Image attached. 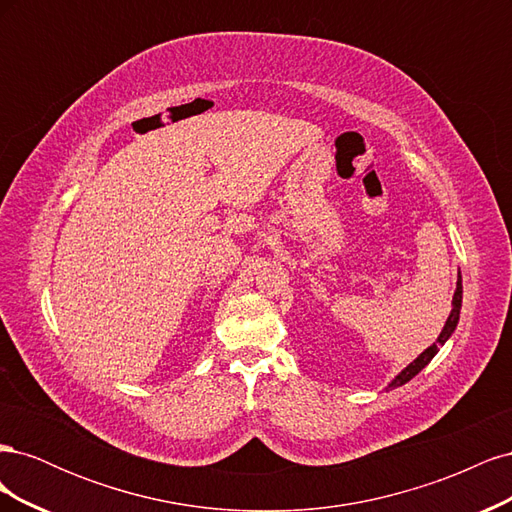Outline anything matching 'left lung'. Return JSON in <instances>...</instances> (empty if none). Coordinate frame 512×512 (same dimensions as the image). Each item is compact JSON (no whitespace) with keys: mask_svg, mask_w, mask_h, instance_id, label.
I'll return each mask as SVG.
<instances>
[{"mask_svg":"<svg viewBox=\"0 0 512 512\" xmlns=\"http://www.w3.org/2000/svg\"><path fill=\"white\" fill-rule=\"evenodd\" d=\"M461 277L457 280V290H455V297H453V309H451V316H448V320H446V324H444V329H442V333H440V337L436 339V344L433 346H429L421 356H418L416 361H412L404 371H401V374L389 384V389H395V386H401V384H406L408 380H412L418 371H421L433 356L438 354V350H440V346H444L446 344V339L453 335V331H455V327H457V322H459V309H461Z\"/></svg>","mask_w":512,"mask_h":512,"instance_id":"8db88e82","label":"left lung"}]
</instances>
